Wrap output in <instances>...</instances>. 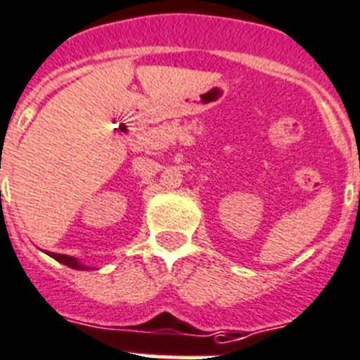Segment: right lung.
<instances>
[{
    "label": "right lung",
    "mask_w": 360,
    "mask_h": 360,
    "mask_svg": "<svg viewBox=\"0 0 360 360\" xmlns=\"http://www.w3.org/2000/svg\"><path fill=\"white\" fill-rule=\"evenodd\" d=\"M54 260H58V262L65 264V266H69V268L72 269H82V271H85V269H89L85 264L79 262L78 259H75V257H69V255H58V253H49Z\"/></svg>",
    "instance_id": "obj_1"
}]
</instances>
